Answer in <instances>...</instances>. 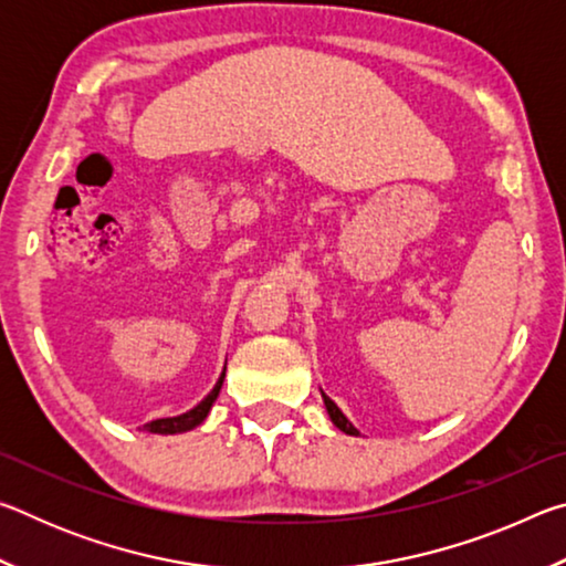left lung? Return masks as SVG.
<instances>
[{"instance_id":"obj_1","label":"left lung","mask_w":566,"mask_h":566,"mask_svg":"<svg viewBox=\"0 0 566 566\" xmlns=\"http://www.w3.org/2000/svg\"><path fill=\"white\" fill-rule=\"evenodd\" d=\"M324 405H327V411H329V417H332V421H334V424H337V427L342 429V432H347V434H359V432H357V429H354V427L349 424V419L342 415V411H339V407H337V405H334V401H332L329 397H324Z\"/></svg>"}]
</instances>
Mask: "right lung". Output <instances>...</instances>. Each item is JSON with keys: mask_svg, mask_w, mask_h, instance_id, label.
<instances>
[{"mask_svg": "<svg viewBox=\"0 0 566 566\" xmlns=\"http://www.w3.org/2000/svg\"><path fill=\"white\" fill-rule=\"evenodd\" d=\"M222 381H224V375L219 377L214 389L209 391V395H207L202 401H199V405H197L195 409H189L187 415L147 421L145 429H147V432H151V434H179V432H189V429H195L197 424H202L205 417L209 415V409H212V405H214L219 389H222Z\"/></svg>", "mask_w": 566, "mask_h": 566, "instance_id": "obj_1", "label": "right lung"}]
</instances>
